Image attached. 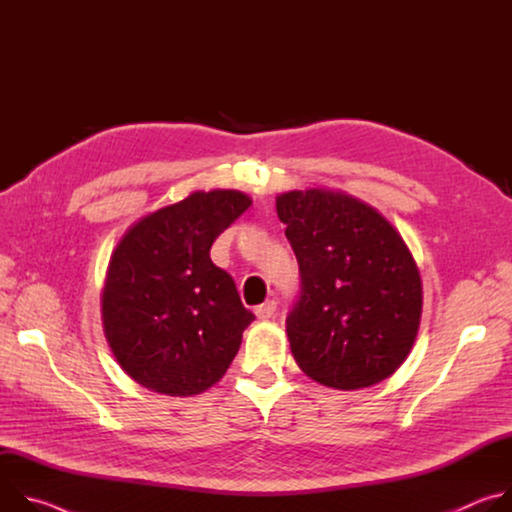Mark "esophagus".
Instances as JSON below:
<instances>
[{
	"mask_svg": "<svg viewBox=\"0 0 512 512\" xmlns=\"http://www.w3.org/2000/svg\"><path fill=\"white\" fill-rule=\"evenodd\" d=\"M275 310H277V302H275V300H269V302H265V304H261V306L255 308V316H257L259 320H269V318L275 316Z\"/></svg>",
	"mask_w": 512,
	"mask_h": 512,
	"instance_id": "1",
	"label": "esophagus"
}]
</instances>
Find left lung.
Here are the masks:
<instances>
[{
  "mask_svg": "<svg viewBox=\"0 0 512 512\" xmlns=\"http://www.w3.org/2000/svg\"><path fill=\"white\" fill-rule=\"evenodd\" d=\"M302 277L285 318L298 367L354 391L389 379L413 348L423 289L401 235L367 202L326 188L275 198Z\"/></svg>",
  "mask_w": 512,
  "mask_h": 512,
  "instance_id": "left-lung-1",
  "label": "left lung"
}]
</instances>
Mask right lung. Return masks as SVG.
<instances>
[{
	"label": "right lung",
	"instance_id": "1",
	"mask_svg": "<svg viewBox=\"0 0 512 512\" xmlns=\"http://www.w3.org/2000/svg\"><path fill=\"white\" fill-rule=\"evenodd\" d=\"M251 206L239 190H196L141 216L117 243L101 296L105 338L141 387L192 397L223 379L255 316L210 261L214 239Z\"/></svg>",
	"mask_w": 512,
	"mask_h": 512
}]
</instances>
